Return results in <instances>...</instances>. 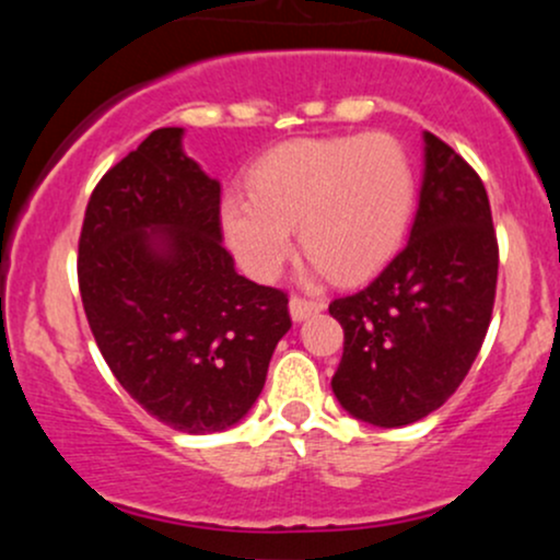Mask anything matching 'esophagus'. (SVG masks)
<instances>
[{
  "label": "esophagus",
  "instance_id": "1",
  "mask_svg": "<svg viewBox=\"0 0 560 560\" xmlns=\"http://www.w3.org/2000/svg\"><path fill=\"white\" fill-rule=\"evenodd\" d=\"M324 311V302L318 300H307V298H300V294H292V300H289V313H292L294 320H305L311 316H316V313Z\"/></svg>",
  "mask_w": 560,
  "mask_h": 560
}]
</instances>
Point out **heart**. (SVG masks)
<instances>
[{
	"instance_id": "1",
	"label": "heart",
	"mask_w": 560,
	"mask_h": 560,
	"mask_svg": "<svg viewBox=\"0 0 560 560\" xmlns=\"http://www.w3.org/2000/svg\"><path fill=\"white\" fill-rule=\"evenodd\" d=\"M416 205V168L389 133L294 139L253 163L247 195H229L221 226L242 271L279 276L292 229L318 268L358 281L400 247Z\"/></svg>"
}]
</instances>
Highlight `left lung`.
Returning <instances> with one entry per match:
<instances>
[{"mask_svg":"<svg viewBox=\"0 0 560 560\" xmlns=\"http://www.w3.org/2000/svg\"><path fill=\"white\" fill-rule=\"evenodd\" d=\"M427 168L410 240L361 292L331 300L345 352L331 389L347 413L395 429L460 387L492 320L498 236L479 173L423 133Z\"/></svg>","mask_w":560,"mask_h":560,"instance_id":"8db88e82","label":"left lung"}]
</instances>
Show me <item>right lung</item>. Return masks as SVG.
<instances>
[{
    "mask_svg": "<svg viewBox=\"0 0 560 560\" xmlns=\"http://www.w3.org/2000/svg\"><path fill=\"white\" fill-rule=\"evenodd\" d=\"M158 128L89 197L79 240L83 313L128 395L186 434L234 427L292 326L287 292L236 273L221 184Z\"/></svg>",
    "mask_w": 560,
    "mask_h": 560,
    "instance_id": "right-lung-1",
    "label": "right lung"
}]
</instances>
